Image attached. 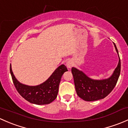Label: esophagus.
<instances>
[{
  "label": "esophagus",
  "mask_w": 128,
  "mask_h": 128,
  "mask_svg": "<svg viewBox=\"0 0 128 128\" xmlns=\"http://www.w3.org/2000/svg\"><path fill=\"white\" fill-rule=\"evenodd\" d=\"M66 66L68 68H71L73 66V62L71 60H68V62H66Z\"/></svg>",
  "instance_id": "obj_1"
}]
</instances>
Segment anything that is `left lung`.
Instances as JSON below:
<instances>
[{"mask_svg":"<svg viewBox=\"0 0 128 128\" xmlns=\"http://www.w3.org/2000/svg\"><path fill=\"white\" fill-rule=\"evenodd\" d=\"M114 48L119 57V62L113 74L108 78L95 80L90 78L82 70L76 68L71 69L77 95L85 101L92 102L105 98L114 88L121 71V61L118 51L114 43Z\"/></svg>","mask_w":128,"mask_h":128,"instance_id":"1","label":"left lung"}]
</instances>
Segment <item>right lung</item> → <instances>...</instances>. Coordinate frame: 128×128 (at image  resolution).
Here are the masks:
<instances>
[{
    "instance_id": "obj_1",
    "label": "right lung",
    "mask_w": 128,
    "mask_h": 128,
    "mask_svg": "<svg viewBox=\"0 0 128 128\" xmlns=\"http://www.w3.org/2000/svg\"><path fill=\"white\" fill-rule=\"evenodd\" d=\"M68 69L64 64L59 66L45 82L38 86H30L20 83L14 75L11 64L10 71L13 82L20 95L26 100L36 104H46L56 98L62 76Z\"/></svg>"
}]
</instances>
